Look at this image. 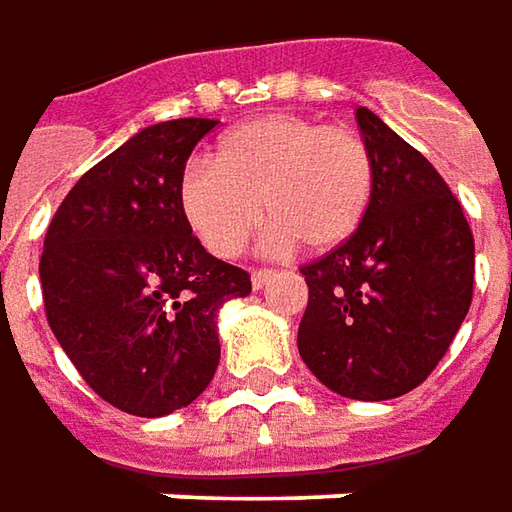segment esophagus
<instances>
[{"label": "esophagus", "instance_id": "1", "mask_svg": "<svg viewBox=\"0 0 512 512\" xmlns=\"http://www.w3.org/2000/svg\"><path fill=\"white\" fill-rule=\"evenodd\" d=\"M272 277L274 269H255V272H252V286H255V289H263Z\"/></svg>", "mask_w": 512, "mask_h": 512}]
</instances>
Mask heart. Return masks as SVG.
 I'll list each match as a JSON object with an SVG mask.
<instances>
[{
    "label": "heart",
    "instance_id": "1",
    "mask_svg": "<svg viewBox=\"0 0 512 512\" xmlns=\"http://www.w3.org/2000/svg\"><path fill=\"white\" fill-rule=\"evenodd\" d=\"M212 164L186 167L178 201L189 229L235 257L266 218L277 243L328 252L360 232L374 198V161L360 135L306 115L274 113L223 135Z\"/></svg>",
    "mask_w": 512,
    "mask_h": 512
}]
</instances>
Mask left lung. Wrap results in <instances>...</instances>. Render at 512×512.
<instances>
[{
	"label": "left lung",
	"mask_w": 512,
	"mask_h": 512,
	"mask_svg": "<svg viewBox=\"0 0 512 512\" xmlns=\"http://www.w3.org/2000/svg\"><path fill=\"white\" fill-rule=\"evenodd\" d=\"M374 161L360 232L300 266L309 306L297 348L309 371L348 399H394L431 377L473 300V232L433 164L357 110Z\"/></svg>",
	"instance_id": "8db88e82"
}]
</instances>
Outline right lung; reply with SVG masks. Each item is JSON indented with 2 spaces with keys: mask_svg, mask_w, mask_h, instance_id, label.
Wrapping results in <instances>:
<instances>
[{
  "mask_svg": "<svg viewBox=\"0 0 512 512\" xmlns=\"http://www.w3.org/2000/svg\"><path fill=\"white\" fill-rule=\"evenodd\" d=\"M212 118L161 121L87 169L47 226L39 260L47 323L81 379L133 416L206 391L221 360L218 309L249 272L192 235L178 186Z\"/></svg>",
  "mask_w": 512,
  "mask_h": 512,
  "instance_id": "1",
  "label": "right lung"
}]
</instances>
